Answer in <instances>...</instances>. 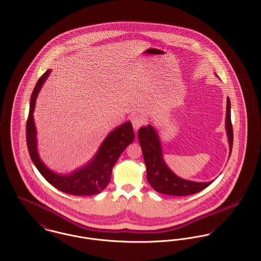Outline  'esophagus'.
Here are the masks:
<instances>
[{
	"label": "esophagus",
	"mask_w": 261,
	"mask_h": 261,
	"mask_svg": "<svg viewBox=\"0 0 261 261\" xmlns=\"http://www.w3.org/2000/svg\"><path fill=\"white\" fill-rule=\"evenodd\" d=\"M131 122H132L135 132H137L139 130V128L145 123L144 117L141 116V115H133L131 117Z\"/></svg>",
	"instance_id": "1"
}]
</instances>
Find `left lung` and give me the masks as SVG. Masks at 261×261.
Segmentation results:
<instances>
[{
    "label": "left lung",
    "mask_w": 261,
    "mask_h": 261,
    "mask_svg": "<svg viewBox=\"0 0 261 261\" xmlns=\"http://www.w3.org/2000/svg\"><path fill=\"white\" fill-rule=\"evenodd\" d=\"M225 128L228 137L230 156L233 144V130L229 98H227L226 105ZM138 139L143 152L145 165L147 169V180L155 191L166 195L186 196L201 191L212 183V181L195 182L186 180L178 177L174 173L164 161L160 138L156 130L151 125H148L147 127H141L139 129Z\"/></svg>",
    "instance_id": "8db88e82"
}]
</instances>
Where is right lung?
<instances>
[{
    "label": "right lung",
    "instance_id": "add662e5",
    "mask_svg": "<svg viewBox=\"0 0 261 261\" xmlns=\"http://www.w3.org/2000/svg\"><path fill=\"white\" fill-rule=\"evenodd\" d=\"M51 70L46 71L38 80L33 90L27 126L26 139L30 157L43 177L60 191L72 195H95L104 190L110 182L112 169L121 153L131 144L135 138L130 121L125 122L108 134L102 142L98 152L83 167L70 174H58L50 170L40 159L37 150V131L34 122V109L38 94L50 75Z\"/></svg>",
    "mask_w": 261,
    "mask_h": 261
}]
</instances>
